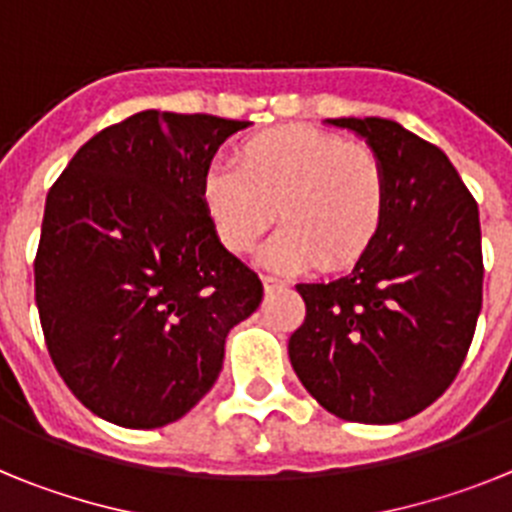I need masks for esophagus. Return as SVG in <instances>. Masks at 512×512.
<instances>
[{"label": "esophagus", "instance_id": "obj_1", "mask_svg": "<svg viewBox=\"0 0 512 512\" xmlns=\"http://www.w3.org/2000/svg\"><path fill=\"white\" fill-rule=\"evenodd\" d=\"M261 282H264L266 295H271V292H277V289L284 287L282 279H277V277H261Z\"/></svg>", "mask_w": 512, "mask_h": 512}]
</instances>
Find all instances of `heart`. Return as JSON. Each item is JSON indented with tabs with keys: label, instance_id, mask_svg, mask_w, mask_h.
<instances>
[{
	"label": "heart",
	"instance_id": "b5f03b06",
	"mask_svg": "<svg viewBox=\"0 0 512 512\" xmlns=\"http://www.w3.org/2000/svg\"><path fill=\"white\" fill-rule=\"evenodd\" d=\"M233 166L202 176V205L217 241L248 253L274 223L282 228L261 251V264L338 271L364 259L387 217V174L372 148L336 133L282 125L248 135Z\"/></svg>",
	"mask_w": 512,
	"mask_h": 512
}]
</instances>
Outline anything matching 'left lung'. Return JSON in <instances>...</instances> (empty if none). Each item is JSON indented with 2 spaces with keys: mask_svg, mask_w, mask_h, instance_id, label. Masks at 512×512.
I'll return each instance as SVG.
<instances>
[{
  "mask_svg": "<svg viewBox=\"0 0 512 512\" xmlns=\"http://www.w3.org/2000/svg\"><path fill=\"white\" fill-rule=\"evenodd\" d=\"M328 125L364 138L387 174L382 233L351 274L297 284L305 323L289 361L328 413L400 423L459 374L482 310L479 210L449 156L382 117Z\"/></svg>",
  "mask_w": 512,
  "mask_h": 512,
  "instance_id": "8db88e82",
  "label": "left lung"
}]
</instances>
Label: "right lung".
Returning <instances> with one entry per match:
<instances>
[{
  "label": "right lung",
  "instance_id": "1",
  "mask_svg": "<svg viewBox=\"0 0 512 512\" xmlns=\"http://www.w3.org/2000/svg\"><path fill=\"white\" fill-rule=\"evenodd\" d=\"M248 122L143 110L76 151L45 200L35 305L84 408L161 428L212 390L259 277L217 241L202 176Z\"/></svg>",
  "mask_w": 512,
  "mask_h": 512
}]
</instances>
